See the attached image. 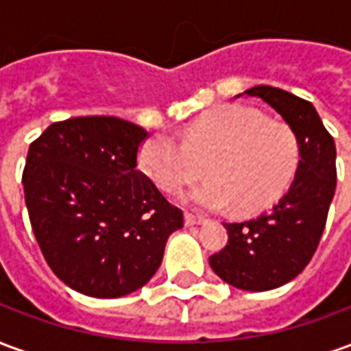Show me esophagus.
I'll use <instances>...</instances> for the list:
<instances>
[{
    "mask_svg": "<svg viewBox=\"0 0 351 351\" xmlns=\"http://www.w3.org/2000/svg\"><path fill=\"white\" fill-rule=\"evenodd\" d=\"M186 226H201V223H205V218L203 216H197V214H191V213H186Z\"/></svg>",
    "mask_w": 351,
    "mask_h": 351,
    "instance_id": "1",
    "label": "esophagus"
}]
</instances>
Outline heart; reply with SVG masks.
I'll return each mask as SVG.
<instances>
[{
	"label": "heart",
	"instance_id": "1",
	"mask_svg": "<svg viewBox=\"0 0 351 351\" xmlns=\"http://www.w3.org/2000/svg\"><path fill=\"white\" fill-rule=\"evenodd\" d=\"M297 160V138L286 123L239 105L205 110L180 138L152 135L138 154L141 169L167 193L193 182L205 163L210 180L188 191L186 201L201 208L233 203L241 214L272 205L291 182Z\"/></svg>",
	"mask_w": 351,
	"mask_h": 351
}]
</instances>
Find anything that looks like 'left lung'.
<instances>
[{"label":"left lung","instance_id":"left-lung-1","mask_svg":"<svg viewBox=\"0 0 351 351\" xmlns=\"http://www.w3.org/2000/svg\"><path fill=\"white\" fill-rule=\"evenodd\" d=\"M244 93L263 99L284 118L301 160L289 190L271 210L226 223L228 244L208 261L231 286L267 291L293 280L316 252L337 188V148L310 101L263 84Z\"/></svg>","mask_w":351,"mask_h":351}]
</instances>
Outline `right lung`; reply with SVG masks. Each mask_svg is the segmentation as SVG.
Here are the masks:
<instances>
[{
    "label": "right lung",
    "instance_id": "add662e5",
    "mask_svg": "<svg viewBox=\"0 0 351 351\" xmlns=\"http://www.w3.org/2000/svg\"><path fill=\"white\" fill-rule=\"evenodd\" d=\"M143 128L116 116L50 123L22 173L27 214L49 267L79 293L114 299L152 278L184 214L137 171Z\"/></svg>",
    "mask_w": 351,
    "mask_h": 351
}]
</instances>
